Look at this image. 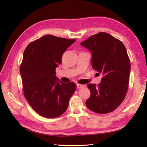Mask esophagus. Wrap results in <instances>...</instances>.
<instances>
[{"mask_svg": "<svg viewBox=\"0 0 147 147\" xmlns=\"http://www.w3.org/2000/svg\"><path fill=\"white\" fill-rule=\"evenodd\" d=\"M77 87L78 89H80V88H83L85 87V85L84 84H77Z\"/></svg>", "mask_w": 147, "mask_h": 147, "instance_id": "1", "label": "esophagus"}]
</instances>
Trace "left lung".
I'll use <instances>...</instances> for the list:
<instances>
[{
    "instance_id": "obj_1",
    "label": "left lung",
    "mask_w": 147,
    "mask_h": 147,
    "mask_svg": "<svg viewBox=\"0 0 147 147\" xmlns=\"http://www.w3.org/2000/svg\"><path fill=\"white\" fill-rule=\"evenodd\" d=\"M80 44L91 52L92 67L103 75L97 86L87 85L91 92L87 107L99 114L112 112L122 103L128 89L131 63L126 49L105 32L93 35Z\"/></svg>"
}]
</instances>
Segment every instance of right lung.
<instances>
[{
	"label": "right lung",
	"mask_w": 147,
	"mask_h": 147,
	"mask_svg": "<svg viewBox=\"0 0 147 147\" xmlns=\"http://www.w3.org/2000/svg\"><path fill=\"white\" fill-rule=\"evenodd\" d=\"M76 39L46 35L26 48L20 66L25 98L35 112L45 118L65 112L76 84L64 83L56 76L63 53Z\"/></svg>",
	"instance_id": "obj_1"
}]
</instances>
